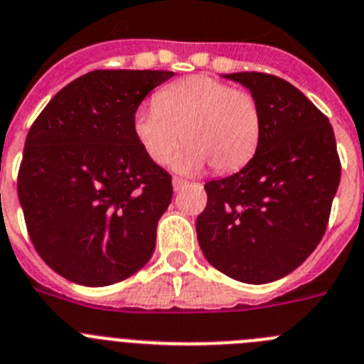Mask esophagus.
<instances>
[{"label": "esophagus", "instance_id": "esophagus-1", "mask_svg": "<svg viewBox=\"0 0 364 364\" xmlns=\"http://www.w3.org/2000/svg\"><path fill=\"white\" fill-rule=\"evenodd\" d=\"M186 184H188V182H186L184 178H178V176H175V178H173V189H175V191L182 189Z\"/></svg>", "mask_w": 364, "mask_h": 364}]
</instances>
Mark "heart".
I'll return each mask as SVG.
<instances>
[{
  "mask_svg": "<svg viewBox=\"0 0 364 364\" xmlns=\"http://www.w3.org/2000/svg\"><path fill=\"white\" fill-rule=\"evenodd\" d=\"M133 133L155 164H168L184 141L176 171L193 175L209 162L215 171L229 173L255 156L262 112L249 92L209 75H189L160 88L153 106L136 109Z\"/></svg>",
  "mask_w": 364,
  "mask_h": 364,
  "instance_id": "b5f03b06",
  "label": "heart"
}]
</instances>
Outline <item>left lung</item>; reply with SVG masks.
Masks as SVG:
<instances>
[{
	"label": "left lung",
	"mask_w": 364,
	"mask_h": 364,
	"mask_svg": "<svg viewBox=\"0 0 364 364\" xmlns=\"http://www.w3.org/2000/svg\"><path fill=\"white\" fill-rule=\"evenodd\" d=\"M223 77L258 101L262 139L245 168L205 184L198 245L229 278L271 283L298 269L325 235L341 178L334 129L296 86L276 75Z\"/></svg>",
	"instance_id": "obj_1"
}]
</instances>
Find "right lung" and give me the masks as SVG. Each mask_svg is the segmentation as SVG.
I'll return each instance as SVG.
<instances>
[{"instance_id": "1", "label": "right lung", "mask_w": 364, "mask_h": 364, "mask_svg": "<svg viewBox=\"0 0 364 364\" xmlns=\"http://www.w3.org/2000/svg\"><path fill=\"white\" fill-rule=\"evenodd\" d=\"M166 70H93L66 85L30 128L18 175L26 229L63 278L106 287L155 251L171 175L144 153L133 119Z\"/></svg>"}]
</instances>
